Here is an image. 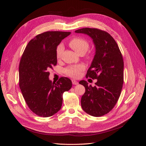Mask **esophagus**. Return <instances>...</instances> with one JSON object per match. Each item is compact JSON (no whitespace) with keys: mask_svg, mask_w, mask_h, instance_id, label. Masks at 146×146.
<instances>
[{"mask_svg":"<svg viewBox=\"0 0 146 146\" xmlns=\"http://www.w3.org/2000/svg\"><path fill=\"white\" fill-rule=\"evenodd\" d=\"M72 83L73 85H77V84L78 83L76 80H72Z\"/></svg>","mask_w":146,"mask_h":146,"instance_id":"obj_1","label":"esophagus"}]
</instances>
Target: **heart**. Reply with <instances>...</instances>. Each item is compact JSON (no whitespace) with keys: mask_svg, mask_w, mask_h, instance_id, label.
<instances>
[{"mask_svg":"<svg viewBox=\"0 0 146 146\" xmlns=\"http://www.w3.org/2000/svg\"><path fill=\"white\" fill-rule=\"evenodd\" d=\"M69 44L73 50L80 55H83L89 48V43L86 40L80 37H75L72 38L69 42ZM64 50V46L62 44H60L56 48L55 55L57 60H60ZM87 58L90 59V56L87 55ZM85 69V66L82 64L70 66L64 70L65 74L72 78H78L80 73Z\"/></svg>","mask_w":146,"mask_h":146,"instance_id":"obj_1","label":"heart"}]
</instances>
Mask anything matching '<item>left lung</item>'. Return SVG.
Wrapping results in <instances>:
<instances>
[{
  "instance_id": "left-lung-1",
  "label": "left lung",
  "mask_w": 146,
  "mask_h": 146,
  "mask_svg": "<svg viewBox=\"0 0 146 146\" xmlns=\"http://www.w3.org/2000/svg\"><path fill=\"white\" fill-rule=\"evenodd\" d=\"M76 33L90 36L96 47V54L86 77L98 81L94 87L88 85L85 80L79 82L85 87L82 107L91 116H104L114 108L121 95L123 83L122 54L115 40L105 31L83 28L76 30Z\"/></svg>"
}]
</instances>
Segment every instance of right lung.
Listing matches in <instances>:
<instances>
[{"label": "right lung", "mask_w": 146, "mask_h": 146, "mask_svg": "<svg viewBox=\"0 0 146 146\" xmlns=\"http://www.w3.org/2000/svg\"><path fill=\"white\" fill-rule=\"evenodd\" d=\"M70 32L50 31L36 35L29 41L19 66V87L31 111L41 117L52 116L61 109L64 92L72 87L67 77L52 82L48 70L56 66L55 50Z\"/></svg>", "instance_id": "right-lung-1"}]
</instances>
